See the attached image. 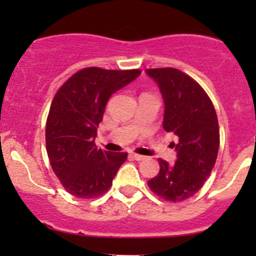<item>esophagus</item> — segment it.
I'll return each mask as SVG.
<instances>
[{"label":"esophagus","instance_id":"1","mask_svg":"<svg viewBox=\"0 0 256 256\" xmlns=\"http://www.w3.org/2000/svg\"><path fill=\"white\" fill-rule=\"evenodd\" d=\"M131 156H132L136 161H142V160L146 158V157L142 156V154H132Z\"/></svg>","mask_w":256,"mask_h":256}]
</instances>
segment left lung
<instances>
[{
  "mask_svg": "<svg viewBox=\"0 0 256 256\" xmlns=\"http://www.w3.org/2000/svg\"><path fill=\"white\" fill-rule=\"evenodd\" d=\"M156 82L164 104V128L174 134V164L158 160L160 172L147 184L170 202H182L198 192L210 174L219 148L216 110L203 88L174 68L146 69Z\"/></svg>",
  "mask_w": 256,
  "mask_h": 256,
  "instance_id": "8db88e82",
  "label": "left lung"
}]
</instances>
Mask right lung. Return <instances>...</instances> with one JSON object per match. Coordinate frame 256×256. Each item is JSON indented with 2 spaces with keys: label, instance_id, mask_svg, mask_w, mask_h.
I'll return each mask as SVG.
<instances>
[{
  "label": "right lung",
  "instance_id": "right-lung-1",
  "mask_svg": "<svg viewBox=\"0 0 256 256\" xmlns=\"http://www.w3.org/2000/svg\"><path fill=\"white\" fill-rule=\"evenodd\" d=\"M141 70H106L92 66L70 76L56 92L46 126L49 162L66 192L99 197L112 186L128 158L126 152L95 146L99 124L110 96L134 82Z\"/></svg>",
  "mask_w": 256,
  "mask_h": 256
}]
</instances>
